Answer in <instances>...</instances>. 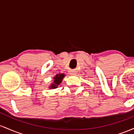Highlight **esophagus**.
<instances>
[{"instance_id":"1","label":"esophagus","mask_w":134,"mask_h":134,"mask_svg":"<svg viewBox=\"0 0 134 134\" xmlns=\"http://www.w3.org/2000/svg\"><path fill=\"white\" fill-rule=\"evenodd\" d=\"M71 74H72V75H74V74H75V73H74V72H72Z\"/></svg>"}]
</instances>
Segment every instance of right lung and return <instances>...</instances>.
<instances>
[{
  "label": "right lung",
  "instance_id": "add662e5",
  "mask_svg": "<svg viewBox=\"0 0 134 134\" xmlns=\"http://www.w3.org/2000/svg\"><path fill=\"white\" fill-rule=\"evenodd\" d=\"M65 77L64 74H58L53 77V82L51 84L49 88L50 89H55L58 87V86L60 85L61 82H62L63 79Z\"/></svg>",
  "mask_w": 134,
  "mask_h": 134
}]
</instances>
